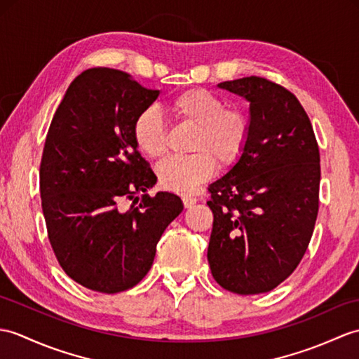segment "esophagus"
Segmentation results:
<instances>
[{"instance_id": "34e87169", "label": "esophagus", "mask_w": 359, "mask_h": 359, "mask_svg": "<svg viewBox=\"0 0 359 359\" xmlns=\"http://www.w3.org/2000/svg\"><path fill=\"white\" fill-rule=\"evenodd\" d=\"M182 200H183V205H185V208H191V206H194L197 203V198L194 196L185 194L182 197Z\"/></svg>"}]
</instances>
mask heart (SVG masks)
I'll use <instances>...</instances> for the list:
<instances>
[{
    "label": "heart",
    "mask_w": 359,
    "mask_h": 359,
    "mask_svg": "<svg viewBox=\"0 0 359 359\" xmlns=\"http://www.w3.org/2000/svg\"><path fill=\"white\" fill-rule=\"evenodd\" d=\"M174 119L196 127L191 149L185 157H168L157 166L161 185L176 193H191L215 171V161L229 166L238 161L249 136L246 114L226 108L222 99L203 88H188L166 104ZM133 139L139 151L157 159L166 149V127L154 108L142 110L133 123Z\"/></svg>",
    "instance_id": "obj_1"
}]
</instances>
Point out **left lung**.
Wrapping results in <instances>:
<instances>
[{
  "label": "left lung",
  "mask_w": 359,
  "mask_h": 359,
  "mask_svg": "<svg viewBox=\"0 0 359 359\" xmlns=\"http://www.w3.org/2000/svg\"><path fill=\"white\" fill-rule=\"evenodd\" d=\"M249 102L243 153L210 185L212 277L238 295L264 294L295 271L309 245L320 191V151L304 108L289 90L249 76L220 82Z\"/></svg>",
  "instance_id": "obj_1"
}]
</instances>
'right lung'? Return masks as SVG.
I'll use <instances>...</instances> for the list:
<instances>
[{"label":"right lung","instance_id":"1","mask_svg":"<svg viewBox=\"0 0 359 359\" xmlns=\"http://www.w3.org/2000/svg\"><path fill=\"white\" fill-rule=\"evenodd\" d=\"M159 90L121 70L95 67L67 88L46 137L39 188L48 240L70 278L102 294L127 290L151 269L179 196L147 191L157 182L133 139L136 116ZM128 212L123 198L138 201Z\"/></svg>","mask_w":359,"mask_h":359}]
</instances>
